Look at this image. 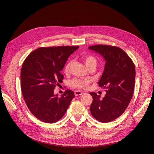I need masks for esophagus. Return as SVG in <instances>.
Returning <instances> with one entry per match:
<instances>
[{"label":"esophagus","mask_w":154,"mask_h":154,"mask_svg":"<svg viewBox=\"0 0 154 154\" xmlns=\"http://www.w3.org/2000/svg\"><path fill=\"white\" fill-rule=\"evenodd\" d=\"M81 94H82V92H80V91H76L75 92V95H80Z\"/></svg>","instance_id":"esophagus-1"}]
</instances>
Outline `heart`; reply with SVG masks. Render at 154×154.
<instances>
[{
  "mask_svg": "<svg viewBox=\"0 0 154 154\" xmlns=\"http://www.w3.org/2000/svg\"><path fill=\"white\" fill-rule=\"evenodd\" d=\"M74 86L77 88H80V89H87L88 88V84L87 82L84 81V80H77L74 84Z\"/></svg>",
  "mask_w": 154,
  "mask_h": 154,
  "instance_id": "1",
  "label": "heart"
}]
</instances>
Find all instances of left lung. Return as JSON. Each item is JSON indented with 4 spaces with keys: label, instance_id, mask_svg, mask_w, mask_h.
<instances>
[{
    "label": "left lung",
    "instance_id": "1",
    "mask_svg": "<svg viewBox=\"0 0 154 154\" xmlns=\"http://www.w3.org/2000/svg\"><path fill=\"white\" fill-rule=\"evenodd\" d=\"M74 52L69 46L40 47L23 62L20 82L23 99L32 114L44 122L59 121L74 98V92L69 89L54 92L63 78L61 71Z\"/></svg>",
    "mask_w": 154,
    "mask_h": 154
}]
</instances>
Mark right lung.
<instances>
[{"mask_svg":"<svg viewBox=\"0 0 154 154\" xmlns=\"http://www.w3.org/2000/svg\"><path fill=\"white\" fill-rule=\"evenodd\" d=\"M105 60L102 75L98 84L102 95L91 93L92 116L100 122H109L120 117L130 103L134 91L135 70L128 55L121 48L106 45L88 47Z\"/></svg>","mask_w":154,"mask_h":154,"instance_id":"obj_1","label":"right lung"}]
</instances>
